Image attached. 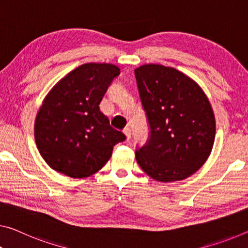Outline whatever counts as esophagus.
Wrapping results in <instances>:
<instances>
[{
	"label": "esophagus",
	"instance_id": "esophagus-1",
	"mask_svg": "<svg viewBox=\"0 0 248 248\" xmlns=\"http://www.w3.org/2000/svg\"><path fill=\"white\" fill-rule=\"evenodd\" d=\"M123 133H124V135L126 136V139L129 140V137H131V134H132L131 128H129V127H125V128L123 129Z\"/></svg>",
	"mask_w": 248,
	"mask_h": 248
}]
</instances>
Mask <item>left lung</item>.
<instances>
[{"label":"left lung","instance_id":"obj_1","mask_svg":"<svg viewBox=\"0 0 248 248\" xmlns=\"http://www.w3.org/2000/svg\"><path fill=\"white\" fill-rule=\"evenodd\" d=\"M140 101L151 126L150 140L136 152L144 172L162 183L183 181L200 170L215 140V115L208 97L174 67L135 68Z\"/></svg>","mask_w":248,"mask_h":248}]
</instances>
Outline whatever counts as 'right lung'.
Returning <instances> with one entry per match:
<instances>
[{
	"instance_id": "add662e5",
	"label": "right lung",
	"mask_w": 248,
	"mask_h": 248,
	"mask_svg": "<svg viewBox=\"0 0 248 248\" xmlns=\"http://www.w3.org/2000/svg\"><path fill=\"white\" fill-rule=\"evenodd\" d=\"M120 67L86 63L63 76L48 91L36 114L34 137L40 154L55 172L85 178L111 158L125 135L109 125L100 103Z\"/></svg>"
}]
</instances>
